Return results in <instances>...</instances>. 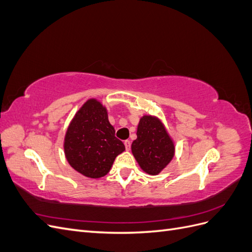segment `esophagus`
Here are the masks:
<instances>
[{"mask_svg":"<svg viewBox=\"0 0 252 252\" xmlns=\"http://www.w3.org/2000/svg\"><path fill=\"white\" fill-rule=\"evenodd\" d=\"M124 145H125V148L126 150H130V147H131V142L130 141H125L124 142Z\"/></svg>","mask_w":252,"mask_h":252,"instance_id":"34e87169","label":"esophagus"}]
</instances>
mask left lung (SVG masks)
Wrapping results in <instances>:
<instances>
[{
    "mask_svg": "<svg viewBox=\"0 0 252 252\" xmlns=\"http://www.w3.org/2000/svg\"><path fill=\"white\" fill-rule=\"evenodd\" d=\"M132 155L141 168L157 175L170 163L174 156V143L158 118L143 116L131 145Z\"/></svg>",
    "mask_w": 252,
    "mask_h": 252,
    "instance_id": "left-lung-1",
    "label": "left lung"
}]
</instances>
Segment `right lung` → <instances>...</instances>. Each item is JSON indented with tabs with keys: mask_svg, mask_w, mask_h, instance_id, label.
I'll return each instance as SVG.
<instances>
[{
	"mask_svg": "<svg viewBox=\"0 0 252 252\" xmlns=\"http://www.w3.org/2000/svg\"><path fill=\"white\" fill-rule=\"evenodd\" d=\"M107 109L95 98H90L67 128L64 152L74 170L90 179L107 174L116 158L125 150L122 141L114 135Z\"/></svg>",
	"mask_w": 252,
	"mask_h": 252,
	"instance_id": "add662e5",
	"label": "right lung"
}]
</instances>
